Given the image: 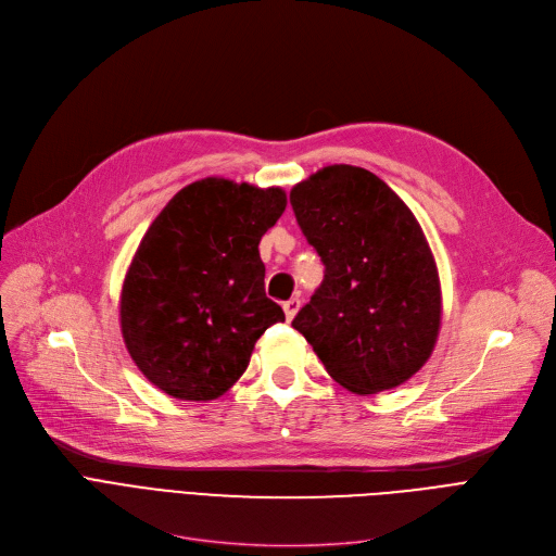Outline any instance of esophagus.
I'll return each instance as SVG.
<instances>
[{
    "label": "esophagus",
    "instance_id": "1",
    "mask_svg": "<svg viewBox=\"0 0 556 556\" xmlns=\"http://www.w3.org/2000/svg\"><path fill=\"white\" fill-rule=\"evenodd\" d=\"M300 306H302L300 298H293V300H288V302H283V313H286V319H288V323H290V319H293V317L298 315Z\"/></svg>",
    "mask_w": 556,
    "mask_h": 556
}]
</instances>
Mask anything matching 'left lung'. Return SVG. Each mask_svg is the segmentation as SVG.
<instances>
[{
    "instance_id": "obj_1",
    "label": "left lung",
    "mask_w": 556,
    "mask_h": 556,
    "mask_svg": "<svg viewBox=\"0 0 556 556\" xmlns=\"http://www.w3.org/2000/svg\"><path fill=\"white\" fill-rule=\"evenodd\" d=\"M290 204L325 263V281L293 327L349 392L405 383L442 325L440 275L415 214L371 170L349 164L313 173Z\"/></svg>"
}]
</instances>
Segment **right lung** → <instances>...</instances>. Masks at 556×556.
Instances as JSON below:
<instances>
[{"mask_svg":"<svg viewBox=\"0 0 556 556\" xmlns=\"http://www.w3.org/2000/svg\"><path fill=\"white\" fill-rule=\"evenodd\" d=\"M286 210L279 187L204 178L175 193L132 256L122 288L130 358L173 399L212 401L248 369L281 306L266 298L261 237Z\"/></svg>","mask_w":556,"mask_h":556,"instance_id":"1","label":"right lung"}]
</instances>
